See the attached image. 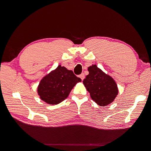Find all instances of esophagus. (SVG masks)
Returning <instances> with one entry per match:
<instances>
[{
	"mask_svg": "<svg viewBox=\"0 0 151 151\" xmlns=\"http://www.w3.org/2000/svg\"><path fill=\"white\" fill-rule=\"evenodd\" d=\"M80 78L81 79V80H84V73H81L80 75Z\"/></svg>",
	"mask_w": 151,
	"mask_h": 151,
	"instance_id": "1",
	"label": "esophagus"
}]
</instances>
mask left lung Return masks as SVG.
I'll use <instances>...</instances> for the list:
<instances>
[{"instance_id": "obj_1", "label": "left lung", "mask_w": 151, "mask_h": 151, "mask_svg": "<svg viewBox=\"0 0 151 151\" xmlns=\"http://www.w3.org/2000/svg\"><path fill=\"white\" fill-rule=\"evenodd\" d=\"M89 75L83 84L92 99L100 106H105L113 102L118 93L117 86L110 76L103 72L96 65L88 68Z\"/></svg>"}]
</instances>
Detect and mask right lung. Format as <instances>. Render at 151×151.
<instances>
[{
    "label": "right lung",
    "mask_w": 151,
    "mask_h": 151,
    "mask_svg": "<svg viewBox=\"0 0 151 151\" xmlns=\"http://www.w3.org/2000/svg\"><path fill=\"white\" fill-rule=\"evenodd\" d=\"M81 81L72 71L59 65L41 80L38 93L47 104L57 105L67 99L76 83Z\"/></svg>",
    "instance_id": "right-lung-1"
}]
</instances>
